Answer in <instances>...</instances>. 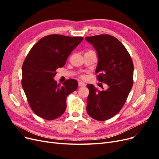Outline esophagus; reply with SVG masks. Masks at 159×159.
Segmentation results:
<instances>
[{"label":"esophagus","instance_id":"obj_1","mask_svg":"<svg viewBox=\"0 0 159 159\" xmlns=\"http://www.w3.org/2000/svg\"><path fill=\"white\" fill-rule=\"evenodd\" d=\"M78 85L80 86V87H85V86L86 85V84L83 83V82H79L78 83Z\"/></svg>","mask_w":159,"mask_h":159}]
</instances>
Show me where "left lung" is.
<instances>
[{
    "label": "left lung",
    "instance_id": "obj_1",
    "mask_svg": "<svg viewBox=\"0 0 159 159\" xmlns=\"http://www.w3.org/2000/svg\"><path fill=\"white\" fill-rule=\"evenodd\" d=\"M85 40L97 52L98 64L95 73L100 82L108 85L99 91L87 85L89 93L86 110L90 117L105 121L117 114L125 103L133 84V63L122 43L109 34L87 36Z\"/></svg>",
    "mask_w": 159,
    "mask_h": 159
}]
</instances>
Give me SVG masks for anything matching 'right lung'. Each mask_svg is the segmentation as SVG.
Wrapping results in <instances>:
<instances>
[{"instance_id": "add662e5", "label": "right lung", "mask_w": 159, "mask_h": 159, "mask_svg": "<svg viewBox=\"0 0 159 159\" xmlns=\"http://www.w3.org/2000/svg\"><path fill=\"white\" fill-rule=\"evenodd\" d=\"M83 37L51 34L42 38L30 50L22 65V86L32 110L46 120L60 117L66 109L67 96L78 88V81L66 80L63 86L54 80Z\"/></svg>"}]
</instances>
